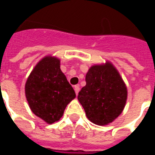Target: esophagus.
I'll return each mask as SVG.
<instances>
[{"mask_svg":"<svg viewBox=\"0 0 155 155\" xmlns=\"http://www.w3.org/2000/svg\"><path fill=\"white\" fill-rule=\"evenodd\" d=\"M74 91H75V94H78L79 91H80V86L79 85H74Z\"/></svg>","mask_w":155,"mask_h":155,"instance_id":"esophagus-1","label":"esophagus"}]
</instances>
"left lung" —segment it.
<instances>
[{
  "mask_svg": "<svg viewBox=\"0 0 155 155\" xmlns=\"http://www.w3.org/2000/svg\"><path fill=\"white\" fill-rule=\"evenodd\" d=\"M85 81L78 100L87 118L97 125L112 123L122 113L128 94L119 71L110 61L94 64L89 69Z\"/></svg>",
  "mask_w": 155,
  "mask_h": 155,
  "instance_id": "8db88e82",
  "label": "left lung"
}]
</instances>
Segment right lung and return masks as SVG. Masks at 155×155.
Instances as JSON below:
<instances>
[{"label": "right lung", "instance_id": "right-lung-1", "mask_svg": "<svg viewBox=\"0 0 155 155\" xmlns=\"http://www.w3.org/2000/svg\"><path fill=\"white\" fill-rule=\"evenodd\" d=\"M25 97L31 111L47 124L63 116L75 93L61 70L57 57L46 55L35 64L25 85Z\"/></svg>", "mask_w": 155, "mask_h": 155}]
</instances>
